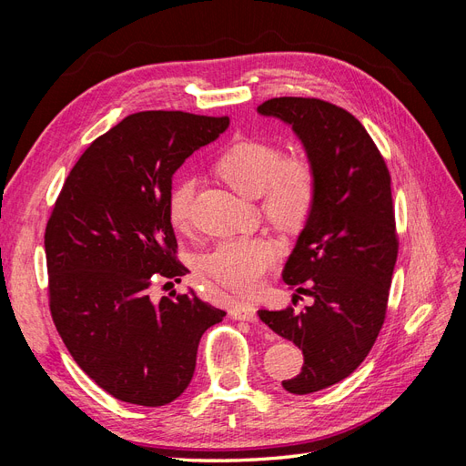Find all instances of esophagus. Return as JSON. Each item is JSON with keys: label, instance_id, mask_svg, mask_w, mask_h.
Here are the masks:
<instances>
[{"label": "esophagus", "instance_id": "34e87169", "mask_svg": "<svg viewBox=\"0 0 466 466\" xmlns=\"http://www.w3.org/2000/svg\"><path fill=\"white\" fill-rule=\"evenodd\" d=\"M231 317L235 320H247V322H258V315H257V307H252L248 303H235L231 307Z\"/></svg>", "mask_w": 466, "mask_h": 466}]
</instances>
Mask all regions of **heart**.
Wrapping results in <instances>:
<instances>
[{"label": "heart", "instance_id": "1", "mask_svg": "<svg viewBox=\"0 0 466 466\" xmlns=\"http://www.w3.org/2000/svg\"><path fill=\"white\" fill-rule=\"evenodd\" d=\"M218 175L247 198H258L268 219L284 229H298L311 218L319 177L305 153L284 155L279 147L241 139L225 149L216 163ZM196 178L175 182L167 198V216L177 231L192 228ZM281 255L272 235H245L221 241L204 258V272L219 286L237 293L257 291Z\"/></svg>", "mask_w": 466, "mask_h": 466}]
</instances>
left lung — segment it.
Masks as SVG:
<instances>
[{
    "label": "left lung",
    "instance_id": "obj_1",
    "mask_svg": "<svg viewBox=\"0 0 466 466\" xmlns=\"http://www.w3.org/2000/svg\"><path fill=\"white\" fill-rule=\"evenodd\" d=\"M289 124L319 177V194L284 268L301 313L260 309L276 334L303 351L301 373L281 380L293 394L340 383L368 358L387 317L399 255L390 173L361 122L342 106L311 96H276L258 106Z\"/></svg>",
    "mask_w": 466,
    "mask_h": 466
}]
</instances>
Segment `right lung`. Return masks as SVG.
Segmentation results:
<instances>
[{"label":"right lung","instance_id":"obj_1","mask_svg":"<svg viewBox=\"0 0 466 466\" xmlns=\"http://www.w3.org/2000/svg\"><path fill=\"white\" fill-rule=\"evenodd\" d=\"M228 116L144 110L98 136L69 171L46 223L48 299L79 368L112 397L163 406L180 397L202 334L225 311L151 288L187 274L167 216L173 175L228 130Z\"/></svg>","mask_w":466,"mask_h":466}]
</instances>
